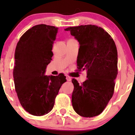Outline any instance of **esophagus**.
Masks as SVG:
<instances>
[{"label": "esophagus", "instance_id": "34e87169", "mask_svg": "<svg viewBox=\"0 0 135 135\" xmlns=\"http://www.w3.org/2000/svg\"><path fill=\"white\" fill-rule=\"evenodd\" d=\"M65 76H66V80H67V81L71 80V77L68 76V75H65Z\"/></svg>", "mask_w": 135, "mask_h": 135}]
</instances>
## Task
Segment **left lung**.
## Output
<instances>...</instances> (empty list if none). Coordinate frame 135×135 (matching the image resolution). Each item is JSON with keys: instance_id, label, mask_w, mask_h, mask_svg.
<instances>
[{"instance_id": "obj_1", "label": "left lung", "mask_w": 135, "mask_h": 135, "mask_svg": "<svg viewBox=\"0 0 135 135\" xmlns=\"http://www.w3.org/2000/svg\"><path fill=\"white\" fill-rule=\"evenodd\" d=\"M78 40L77 68L87 70L88 79L79 84L73 79L72 105L79 115L93 117L104 111L113 97L118 74L117 50L111 36L100 27L84 25L65 29Z\"/></svg>"}]
</instances>
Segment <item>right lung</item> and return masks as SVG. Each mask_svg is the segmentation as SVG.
Masks as SVG:
<instances>
[{
    "label": "right lung",
    "instance_id": "add662e5",
    "mask_svg": "<svg viewBox=\"0 0 135 135\" xmlns=\"http://www.w3.org/2000/svg\"><path fill=\"white\" fill-rule=\"evenodd\" d=\"M58 30L54 26L36 25L22 35L15 49V91L22 107L33 115H43L52 110L59 89L66 81L62 73L45 75L54 55L52 50Z\"/></svg>",
    "mask_w": 135,
    "mask_h": 135
}]
</instances>
